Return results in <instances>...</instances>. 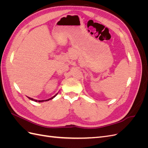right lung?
Instances as JSON below:
<instances>
[{
    "label": "right lung",
    "instance_id": "obj_1",
    "mask_svg": "<svg viewBox=\"0 0 148 148\" xmlns=\"http://www.w3.org/2000/svg\"><path fill=\"white\" fill-rule=\"evenodd\" d=\"M57 94H58V93H57L55 96H53V97H51V98H49V99H46V100H36V99H33V98H31V97H28V99H30V100H31V101H35V102H42L48 101H49V100H51V99H52L53 97H55L57 96Z\"/></svg>",
    "mask_w": 148,
    "mask_h": 148
}]
</instances>
